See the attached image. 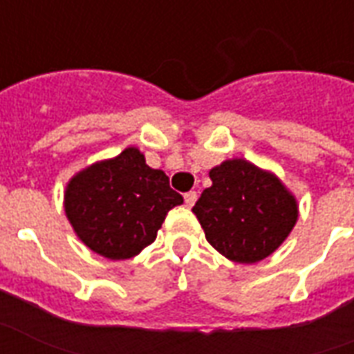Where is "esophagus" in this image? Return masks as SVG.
<instances>
[{
	"mask_svg": "<svg viewBox=\"0 0 354 354\" xmlns=\"http://www.w3.org/2000/svg\"><path fill=\"white\" fill-rule=\"evenodd\" d=\"M196 200H198V194H196L194 190H190V192L185 194V203H187L188 207H192V205L196 203Z\"/></svg>",
	"mask_w": 354,
	"mask_h": 354,
	"instance_id": "esophagus-1",
	"label": "esophagus"
}]
</instances>
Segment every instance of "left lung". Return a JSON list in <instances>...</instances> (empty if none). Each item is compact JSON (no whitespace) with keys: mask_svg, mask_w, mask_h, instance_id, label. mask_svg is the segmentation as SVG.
<instances>
[{"mask_svg":"<svg viewBox=\"0 0 354 354\" xmlns=\"http://www.w3.org/2000/svg\"><path fill=\"white\" fill-rule=\"evenodd\" d=\"M213 185L192 207L213 249L232 262L254 264L285 241L298 221L296 196L272 171L245 158L209 171Z\"/></svg>","mask_w":354,"mask_h":354,"instance_id":"1","label":"left lung"}]
</instances>
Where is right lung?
I'll return each instance as SVG.
<instances>
[{"instance_id":"1","label":"right lung","mask_w":354,"mask_h":354,"mask_svg":"<svg viewBox=\"0 0 354 354\" xmlns=\"http://www.w3.org/2000/svg\"><path fill=\"white\" fill-rule=\"evenodd\" d=\"M180 203L169 177L147 166L138 147L86 166L64 190V211L77 237L109 260L138 257L156 239L167 211Z\"/></svg>"}]
</instances>
